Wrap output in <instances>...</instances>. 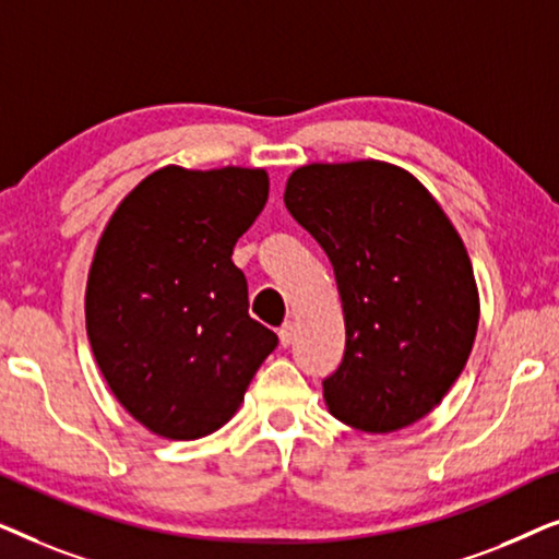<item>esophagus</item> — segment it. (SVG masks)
<instances>
[{
  "instance_id": "esophagus-1",
  "label": "esophagus",
  "mask_w": 559,
  "mask_h": 559,
  "mask_svg": "<svg viewBox=\"0 0 559 559\" xmlns=\"http://www.w3.org/2000/svg\"><path fill=\"white\" fill-rule=\"evenodd\" d=\"M293 341H295V325L293 323H285V325L280 328V346L287 348Z\"/></svg>"
}]
</instances>
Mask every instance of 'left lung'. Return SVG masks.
I'll return each mask as SVG.
<instances>
[{
    "label": "left lung",
    "instance_id": "8db88e82",
    "mask_svg": "<svg viewBox=\"0 0 559 559\" xmlns=\"http://www.w3.org/2000/svg\"><path fill=\"white\" fill-rule=\"evenodd\" d=\"M285 205L331 259L346 318L328 412L364 432L415 425L461 377L478 331L455 226L415 175L379 159L297 167Z\"/></svg>",
    "mask_w": 559,
    "mask_h": 559
}]
</instances>
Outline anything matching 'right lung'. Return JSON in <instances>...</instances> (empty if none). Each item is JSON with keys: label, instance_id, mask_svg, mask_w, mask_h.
Here are the masks:
<instances>
[{"label": "right lung", "instance_id": "1", "mask_svg": "<svg viewBox=\"0 0 559 559\" xmlns=\"http://www.w3.org/2000/svg\"><path fill=\"white\" fill-rule=\"evenodd\" d=\"M270 195L259 167L167 165L129 193L96 243L86 331L121 407L167 440L224 427L277 335L249 318L231 262Z\"/></svg>", "mask_w": 559, "mask_h": 559}]
</instances>
